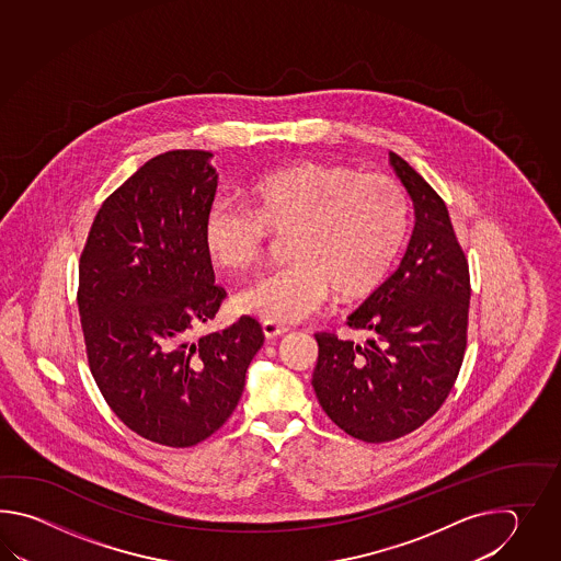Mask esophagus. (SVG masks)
Returning a JSON list of instances; mask_svg holds the SVG:
<instances>
[{"instance_id":"obj_1","label":"esophagus","mask_w":561,"mask_h":561,"mask_svg":"<svg viewBox=\"0 0 561 561\" xmlns=\"http://www.w3.org/2000/svg\"><path fill=\"white\" fill-rule=\"evenodd\" d=\"M263 333L268 341L271 339H276V336H283V334L288 333V329L283 327V324H275V322H263Z\"/></svg>"}]
</instances>
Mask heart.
Returning a JSON list of instances; mask_svg holds the SVG:
<instances>
[{
	"instance_id": "1",
	"label": "heart",
	"mask_w": 561,
	"mask_h": 561,
	"mask_svg": "<svg viewBox=\"0 0 561 561\" xmlns=\"http://www.w3.org/2000/svg\"><path fill=\"white\" fill-rule=\"evenodd\" d=\"M249 208L218 201L203 222L208 259L244 273L263 259L268 237L283 239L288 266L232 298V310L264 322L305 321L327 305L367 298L405 242L409 198L385 172L302 160L276 168L247 188Z\"/></svg>"
}]
</instances>
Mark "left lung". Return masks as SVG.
<instances>
[{
	"label": "left lung",
	"mask_w": 561,
	"mask_h": 561,
	"mask_svg": "<svg viewBox=\"0 0 561 561\" xmlns=\"http://www.w3.org/2000/svg\"><path fill=\"white\" fill-rule=\"evenodd\" d=\"M389 158L415 206L405 256L346 321L365 343L314 334L322 411L367 443L405 437L439 411L466 357L471 297L466 251L442 196L401 156Z\"/></svg>",
	"instance_id": "obj_1"
}]
</instances>
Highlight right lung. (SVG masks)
I'll list each match as a JSON object with an SVG mask.
<instances>
[{
    "label": "right lung",
    "instance_id": "right-lung-1",
    "mask_svg": "<svg viewBox=\"0 0 561 561\" xmlns=\"http://www.w3.org/2000/svg\"><path fill=\"white\" fill-rule=\"evenodd\" d=\"M210 156L148 160L102 203L80 256L76 298L95 385L126 427L167 447H192L227 423L264 343L252 317L191 341L227 298L203 244L218 184Z\"/></svg>",
    "mask_w": 561,
    "mask_h": 561
}]
</instances>
